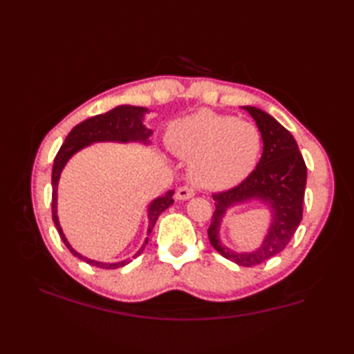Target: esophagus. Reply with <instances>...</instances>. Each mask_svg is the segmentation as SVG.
I'll return each mask as SVG.
<instances>
[{
  "label": "esophagus",
  "mask_w": 354,
  "mask_h": 354,
  "mask_svg": "<svg viewBox=\"0 0 354 354\" xmlns=\"http://www.w3.org/2000/svg\"><path fill=\"white\" fill-rule=\"evenodd\" d=\"M175 196H176V199H179V201H187V199H190V198L194 196V190L190 189V187H187V185L179 187V189L176 190Z\"/></svg>",
  "instance_id": "esophagus-1"
}]
</instances>
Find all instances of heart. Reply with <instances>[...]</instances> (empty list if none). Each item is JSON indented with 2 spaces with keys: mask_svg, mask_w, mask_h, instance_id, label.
<instances>
[{
  "mask_svg": "<svg viewBox=\"0 0 354 354\" xmlns=\"http://www.w3.org/2000/svg\"><path fill=\"white\" fill-rule=\"evenodd\" d=\"M165 142L192 158V181L207 190H228L251 175L261 153V133L251 122L202 109L169 124Z\"/></svg>",
  "mask_w": 354,
  "mask_h": 354,
  "instance_id": "obj_1",
  "label": "heart"
}]
</instances>
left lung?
I'll list each match as a JSON object with an SVG mask.
<instances>
[{
    "label": "left lung",
    "mask_w": 354,
    "mask_h": 354,
    "mask_svg": "<svg viewBox=\"0 0 354 354\" xmlns=\"http://www.w3.org/2000/svg\"><path fill=\"white\" fill-rule=\"evenodd\" d=\"M255 120L263 140V153L255 170L234 189L213 194L216 209L208 228L209 243L222 257L251 268L281 252L303 219L307 169L292 133L268 112L243 106ZM260 200L271 208L273 219L262 245L252 252H231L221 245L218 228L223 216L234 205Z\"/></svg>",
    "instance_id": "1"
}]
</instances>
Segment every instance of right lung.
I'll list each match as a JSON object with an SVG mask.
<instances>
[{"label": "right lung", "mask_w": 354, "mask_h": 354, "mask_svg": "<svg viewBox=\"0 0 354 354\" xmlns=\"http://www.w3.org/2000/svg\"><path fill=\"white\" fill-rule=\"evenodd\" d=\"M147 108L141 106H131V104H122V106H117L114 109L108 111L106 114H100L85 120L80 124L74 126L71 132L66 135L65 142L59 149V152L55 158V164H53V173H51V185H53V194H51V214H53V222L56 225V230L59 231V236H61L62 242L65 246L68 248L73 255H76L77 259L89 263L91 266L103 268V269H117L126 266L127 263H131L132 259L138 257V255L145 250L147 245L146 242L142 243L140 250L132 255V259H126L117 263H106V261H97L91 260L84 255L79 254L76 250H73L68 240H66L64 231L61 228V223L57 219V184L59 178H61V173L65 167V164L68 162L70 158L77 153L79 150L84 147L93 145V142H102V141H115V142H142V145H149V137L152 135V129L145 126V114H147ZM173 190H169L164 196H160L153 199L149 204L147 208V217H149V228L147 234L153 230L158 217L167 209L173 204Z\"/></svg>", "instance_id": "right-lung-1"}]
</instances>
